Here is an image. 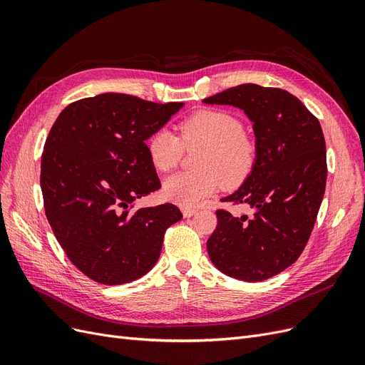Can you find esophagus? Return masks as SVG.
Masks as SVG:
<instances>
[{
    "label": "esophagus",
    "instance_id": "1",
    "mask_svg": "<svg viewBox=\"0 0 365 365\" xmlns=\"http://www.w3.org/2000/svg\"><path fill=\"white\" fill-rule=\"evenodd\" d=\"M182 214H183L185 218H190V217L197 214V209H194V207H183L182 209Z\"/></svg>",
    "mask_w": 365,
    "mask_h": 365
}]
</instances>
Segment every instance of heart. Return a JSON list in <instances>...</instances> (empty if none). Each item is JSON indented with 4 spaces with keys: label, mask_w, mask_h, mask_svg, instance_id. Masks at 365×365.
Here are the masks:
<instances>
[{
    "label": "heart",
    "mask_w": 365,
    "mask_h": 365,
    "mask_svg": "<svg viewBox=\"0 0 365 365\" xmlns=\"http://www.w3.org/2000/svg\"><path fill=\"white\" fill-rule=\"evenodd\" d=\"M242 123L222 110H200L180 123V139L168 128H159L147 140L148 158L158 171L167 173L178 165L182 144L203 147L195 173H178L163 180L162 194L179 206H197L225 182L238 185L252 171L256 147L247 136ZM182 143H180V140Z\"/></svg>",
    "instance_id": "b5f03b06"
}]
</instances>
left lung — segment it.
I'll return each instance as SVG.
<instances>
[{"label": "left lung", "mask_w": 365, "mask_h": 365, "mask_svg": "<svg viewBox=\"0 0 365 365\" xmlns=\"http://www.w3.org/2000/svg\"><path fill=\"white\" fill-rule=\"evenodd\" d=\"M245 113L256 159L237 191L221 198L252 215L217 210L207 240L210 261L229 277L261 282L299 259L312 232L326 186V144L319 120L284 89L244 83L203 100Z\"/></svg>", "instance_id": "8db88e82"}]
</instances>
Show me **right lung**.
Wrapping results in <instances>:
<instances>
[{
  "label": "right lung",
  "instance_id": "add662e5",
  "mask_svg": "<svg viewBox=\"0 0 365 365\" xmlns=\"http://www.w3.org/2000/svg\"><path fill=\"white\" fill-rule=\"evenodd\" d=\"M183 106L100 93L66 106L51 127L41 162L45 214L69 261L98 284L147 274L182 218L171 203L135 205L160 187L145 140Z\"/></svg>",
  "mask_w": 365,
  "mask_h": 365
}]
</instances>
